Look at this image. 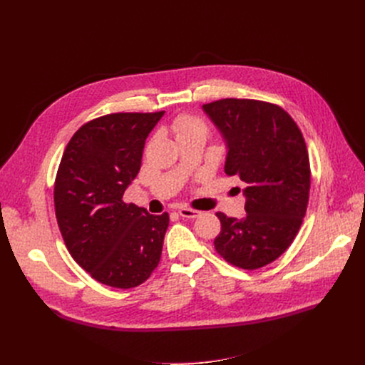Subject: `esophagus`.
I'll use <instances>...</instances> for the list:
<instances>
[{
  "mask_svg": "<svg viewBox=\"0 0 365 365\" xmlns=\"http://www.w3.org/2000/svg\"><path fill=\"white\" fill-rule=\"evenodd\" d=\"M179 215L182 217H186V219H195L201 215V212H198V210H194V208H187V207H183L179 210Z\"/></svg>",
  "mask_w": 365,
  "mask_h": 365,
  "instance_id": "obj_1",
  "label": "esophagus"
}]
</instances>
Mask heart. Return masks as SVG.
Listing matches in <instances>:
<instances>
[{
    "mask_svg": "<svg viewBox=\"0 0 365 365\" xmlns=\"http://www.w3.org/2000/svg\"><path fill=\"white\" fill-rule=\"evenodd\" d=\"M173 131L176 133L178 140L189 136H208V127L207 124L190 113H182L173 121Z\"/></svg>",
    "mask_w": 365,
    "mask_h": 365,
    "instance_id": "b5f03b06",
    "label": "heart"
}]
</instances>
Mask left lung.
<instances>
[{
  "label": "left lung",
  "mask_w": 365,
  "mask_h": 365,
  "mask_svg": "<svg viewBox=\"0 0 365 365\" xmlns=\"http://www.w3.org/2000/svg\"><path fill=\"white\" fill-rule=\"evenodd\" d=\"M222 133L225 173L247 186L245 217L216 213V252L242 269L277 260L296 238L311 189L309 155L302 131L282 108L252 99H220L202 105Z\"/></svg>",
  "instance_id": "1"
}]
</instances>
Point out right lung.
Returning a JSON list of instances; mask_svg holds the SVG:
<instances>
[{
  "mask_svg": "<svg viewBox=\"0 0 365 365\" xmlns=\"http://www.w3.org/2000/svg\"><path fill=\"white\" fill-rule=\"evenodd\" d=\"M160 112H118L86 123L69 140L54 182V210L68 252L96 281L133 289L158 266L168 213L125 204L145 140Z\"/></svg>",
  "mask_w": 365,
  "mask_h": 365,
  "instance_id": "right-lung-1",
  "label": "right lung"
}]
</instances>
